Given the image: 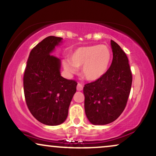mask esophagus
<instances>
[{
    "label": "esophagus",
    "mask_w": 156,
    "mask_h": 156,
    "mask_svg": "<svg viewBox=\"0 0 156 156\" xmlns=\"http://www.w3.org/2000/svg\"><path fill=\"white\" fill-rule=\"evenodd\" d=\"M77 90L78 91H82L83 90V86L82 84L78 83V85H77Z\"/></svg>",
    "instance_id": "1"
}]
</instances>
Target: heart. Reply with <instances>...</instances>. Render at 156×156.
I'll return each mask as SVG.
<instances>
[{
    "label": "heart",
    "mask_w": 156,
    "mask_h": 156,
    "mask_svg": "<svg viewBox=\"0 0 156 156\" xmlns=\"http://www.w3.org/2000/svg\"><path fill=\"white\" fill-rule=\"evenodd\" d=\"M112 60V52L103 44L84 46L75 50L69 60H64V69L69 73L76 72L81 67L82 76L89 81L101 79L108 71Z\"/></svg>",
    "instance_id": "heart-1"
}]
</instances>
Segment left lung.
<instances>
[{"instance_id": "obj_1", "label": "left lung", "mask_w": 156, "mask_h": 156, "mask_svg": "<svg viewBox=\"0 0 156 156\" xmlns=\"http://www.w3.org/2000/svg\"><path fill=\"white\" fill-rule=\"evenodd\" d=\"M113 60L105 76L84 85V108L93 125H106L117 119L126 106L132 85L128 58L120 46L111 40Z\"/></svg>"}]
</instances>
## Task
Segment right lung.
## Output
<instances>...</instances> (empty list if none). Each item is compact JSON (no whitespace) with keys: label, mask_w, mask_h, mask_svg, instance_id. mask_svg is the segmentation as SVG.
Instances as JSON below:
<instances>
[{"label":"right lung","mask_w":156,"mask_h":156,"mask_svg":"<svg viewBox=\"0 0 156 156\" xmlns=\"http://www.w3.org/2000/svg\"><path fill=\"white\" fill-rule=\"evenodd\" d=\"M62 40L50 36L37 44L30 53L23 76L27 106L37 120L47 125L65 121L78 84L61 76V60L51 55Z\"/></svg>","instance_id":"add662e5"}]
</instances>
